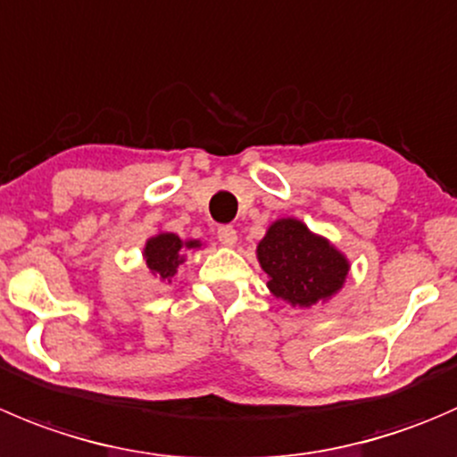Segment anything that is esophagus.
Listing matches in <instances>:
<instances>
[{"label":"esophagus","mask_w":457,"mask_h":457,"mask_svg":"<svg viewBox=\"0 0 457 457\" xmlns=\"http://www.w3.org/2000/svg\"><path fill=\"white\" fill-rule=\"evenodd\" d=\"M237 229L229 228V225H223V228H219V241L220 245L225 247H234L237 245Z\"/></svg>","instance_id":"obj_1"}]
</instances>
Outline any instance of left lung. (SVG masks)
I'll use <instances>...</instances> for the list:
<instances>
[{
    "instance_id": "8db88e82",
    "label": "left lung",
    "mask_w": 457,
    "mask_h": 457,
    "mask_svg": "<svg viewBox=\"0 0 457 457\" xmlns=\"http://www.w3.org/2000/svg\"><path fill=\"white\" fill-rule=\"evenodd\" d=\"M256 259L268 274V290L292 308L330 301L351 272L344 252L292 216L270 225L256 245Z\"/></svg>"
}]
</instances>
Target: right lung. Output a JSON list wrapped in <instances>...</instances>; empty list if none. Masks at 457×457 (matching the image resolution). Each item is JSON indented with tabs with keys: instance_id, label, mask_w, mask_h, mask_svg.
<instances>
[{
	"instance_id": "1",
	"label": "right lung",
	"mask_w": 457,
	"mask_h": 457,
	"mask_svg": "<svg viewBox=\"0 0 457 457\" xmlns=\"http://www.w3.org/2000/svg\"><path fill=\"white\" fill-rule=\"evenodd\" d=\"M203 243L196 238H183L174 232H158L152 238H147L143 250L145 265H147L149 274L156 278L158 283H171V277L176 274L179 265L185 261V252L198 250Z\"/></svg>"
}]
</instances>
